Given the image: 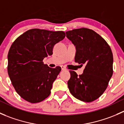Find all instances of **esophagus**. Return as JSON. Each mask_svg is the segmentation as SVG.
Segmentation results:
<instances>
[{"instance_id":"1","label":"esophagus","mask_w":124,"mask_h":124,"mask_svg":"<svg viewBox=\"0 0 124 124\" xmlns=\"http://www.w3.org/2000/svg\"><path fill=\"white\" fill-rule=\"evenodd\" d=\"M61 69H62V71H65V70H67V68L64 66H61Z\"/></svg>"}]
</instances>
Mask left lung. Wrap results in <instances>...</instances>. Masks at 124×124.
<instances>
[{
	"label": "left lung",
	"mask_w": 124,
	"mask_h": 124,
	"mask_svg": "<svg viewBox=\"0 0 124 124\" xmlns=\"http://www.w3.org/2000/svg\"><path fill=\"white\" fill-rule=\"evenodd\" d=\"M76 46L75 62L85 65L82 74L70 71L68 86L71 94L84 102H92L104 93L113 75V53L107 42L87 28L66 32Z\"/></svg>",
	"instance_id": "obj_1"
}]
</instances>
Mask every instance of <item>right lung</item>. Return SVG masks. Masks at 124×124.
<instances>
[{
  "mask_svg": "<svg viewBox=\"0 0 124 124\" xmlns=\"http://www.w3.org/2000/svg\"><path fill=\"white\" fill-rule=\"evenodd\" d=\"M65 37L63 31L32 29L11 45L8 54V73L15 90L24 100L37 103L50 95L61 68H50L42 61L52 55L54 45Z\"/></svg>",
  "mask_w": 124,
  "mask_h": 124,
  "instance_id": "obj_1",
  "label": "right lung"
}]
</instances>
